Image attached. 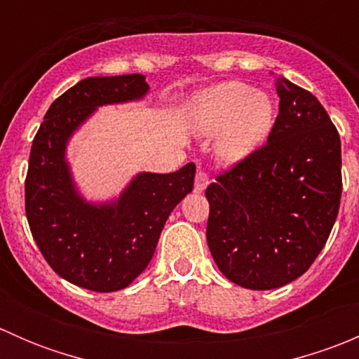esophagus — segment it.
Returning <instances> with one entry per match:
<instances>
[{"mask_svg": "<svg viewBox=\"0 0 359 359\" xmlns=\"http://www.w3.org/2000/svg\"><path fill=\"white\" fill-rule=\"evenodd\" d=\"M208 173L205 170H198L196 172V179H194V189L196 191H203L206 186H208Z\"/></svg>", "mask_w": 359, "mask_h": 359, "instance_id": "obj_1", "label": "esophagus"}]
</instances>
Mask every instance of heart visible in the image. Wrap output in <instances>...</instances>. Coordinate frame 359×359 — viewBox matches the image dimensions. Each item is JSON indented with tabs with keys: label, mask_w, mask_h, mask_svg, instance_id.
<instances>
[{
	"label": "heart",
	"mask_w": 359,
	"mask_h": 359,
	"mask_svg": "<svg viewBox=\"0 0 359 359\" xmlns=\"http://www.w3.org/2000/svg\"><path fill=\"white\" fill-rule=\"evenodd\" d=\"M194 119L203 133L220 130L219 156L224 161H238L271 132L274 104L266 92L229 81L200 95L194 104Z\"/></svg>",
	"instance_id": "heart-1"
}]
</instances>
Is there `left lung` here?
I'll list each match as a JSON object with an SVG mask.
<instances>
[{
	"label": "left lung",
	"instance_id": "8db88e82",
	"mask_svg": "<svg viewBox=\"0 0 359 359\" xmlns=\"http://www.w3.org/2000/svg\"><path fill=\"white\" fill-rule=\"evenodd\" d=\"M280 112L267 142L206 187V241L220 273L250 290L302 276L334 227L342 194L340 137L320 100L276 81Z\"/></svg>",
	"mask_w": 359,
	"mask_h": 359
}]
</instances>
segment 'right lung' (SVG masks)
Returning a JSON list of instances; mask_svg holds the SVG:
<instances>
[{"label": "right lung", "instance_id": "1", "mask_svg": "<svg viewBox=\"0 0 359 359\" xmlns=\"http://www.w3.org/2000/svg\"><path fill=\"white\" fill-rule=\"evenodd\" d=\"M142 74L86 78L53 100L32 140L25 175L29 229L48 266L92 292L128 287L147 267L177 203L193 191L194 163L173 173H140L118 201L93 206L78 196L64 159L72 132L102 104L146 95Z\"/></svg>", "mask_w": 359, "mask_h": 359}]
</instances>
